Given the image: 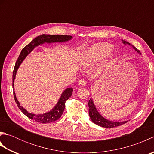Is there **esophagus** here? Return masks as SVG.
<instances>
[{"label":"esophagus","instance_id":"1","mask_svg":"<svg viewBox=\"0 0 154 154\" xmlns=\"http://www.w3.org/2000/svg\"><path fill=\"white\" fill-rule=\"evenodd\" d=\"M78 85H79V87H85L86 85V83H85V81L84 80H80L79 84H78Z\"/></svg>","mask_w":154,"mask_h":154}]
</instances>
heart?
<instances>
[{"label":"heart","mask_w":154,"mask_h":154,"mask_svg":"<svg viewBox=\"0 0 154 154\" xmlns=\"http://www.w3.org/2000/svg\"><path fill=\"white\" fill-rule=\"evenodd\" d=\"M112 45L106 42H100L93 45L85 51L81 60L83 65H90L109 55L113 57L115 54L112 50Z\"/></svg>","instance_id":"b5f03b06"}]
</instances>
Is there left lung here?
Returning a JSON list of instances; mask_svg holds the SVG:
<instances>
[{"mask_svg":"<svg viewBox=\"0 0 154 154\" xmlns=\"http://www.w3.org/2000/svg\"><path fill=\"white\" fill-rule=\"evenodd\" d=\"M122 42L124 45H130V46H132L134 50H136L138 54H141L140 50H138L136 47L134 46L132 44H130L129 42L123 40H122ZM89 116L91 120H92L94 124H96L97 125L104 127V128H114V127L119 126L120 125H122V124L126 123L128 121V120H126V121H122V122H119V121L109 120L105 119V118H104L99 112H98L97 109H96V106L94 104L93 99H91V98L89 101Z\"/></svg>","mask_w":154,"mask_h":154,"instance_id":"8db88e82","label":"left lung"}]
</instances>
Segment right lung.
Listing matches in <instances>:
<instances>
[{"instance_id":"right-lung-1","label":"right lung","mask_w":154,"mask_h":154,"mask_svg":"<svg viewBox=\"0 0 154 154\" xmlns=\"http://www.w3.org/2000/svg\"><path fill=\"white\" fill-rule=\"evenodd\" d=\"M73 37L71 35H48L43 34L36 37L30 43H29L26 46H25L22 49L20 54L19 55L17 61L16 62L14 71H13L12 75V87L13 90H14V79L16 77V72H17L18 69L19 68L20 65H21L22 61L24 60V59L27 57V55L30 54L33 51L34 49L41 45L45 43L51 44V43H56V42H66L71 40ZM72 92H73V89L71 87L67 88L61 94V97L59 99L58 102L55 104V106L51 110L44 114H35L33 113L28 112L24 107L20 105V104L18 102V100L16 98L15 91H14V97L15 102L17 104V105L22 112L24 113L26 116H27L29 119L35 120V122H40V123H50L52 122H55L58 120L61 116L65 109V101L69 99V97L72 95Z\"/></svg>"}]
</instances>
